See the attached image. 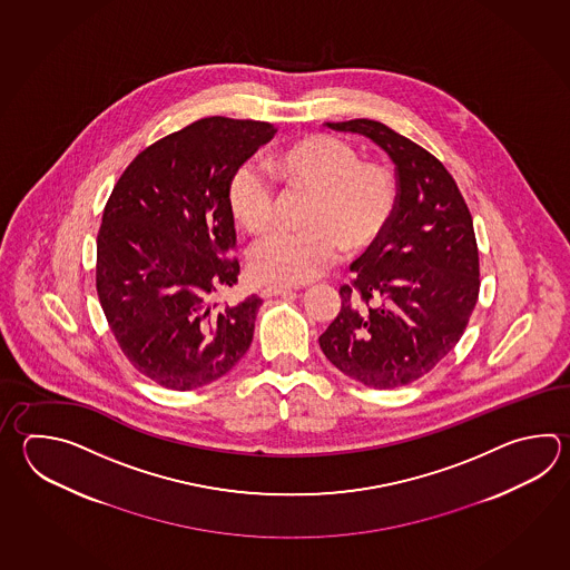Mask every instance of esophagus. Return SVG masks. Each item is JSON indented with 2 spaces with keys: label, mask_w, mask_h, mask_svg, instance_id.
I'll list each match as a JSON object with an SVG mask.
<instances>
[{
  "label": "esophagus",
  "mask_w": 570,
  "mask_h": 570,
  "mask_svg": "<svg viewBox=\"0 0 570 570\" xmlns=\"http://www.w3.org/2000/svg\"><path fill=\"white\" fill-rule=\"evenodd\" d=\"M292 292V286H266V288H262V298H272V296H282V294H288Z\"/></svg>",
  "instance_id": "1"
}]
</instances>
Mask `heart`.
I'll list each match as a JSON object with an SVG mask.
<instances>
[{
	"label": "heart",
	"mask_w": 570,
	"mask_h": 570,
	"mask_svg": "<svg viewBox=\"0 0 570 570\" xmlns=\"http://www.w3.org/2000/svg\"><path fill=\"white\" fill-rule=\"evenodd\" d=\"M269 170L288 197L308 195L303 232L276 233L249 254V272L266 284H304L337 264L345 247L375 244L392 222L397 203L394 176L384 166L360 163L348 141L314 134L272 154ZM227 200L233 217L254 235L272 232L278 198L254 163L235 168Z\"/></svg>",
	"instance_id": "1"
}]
</instances>
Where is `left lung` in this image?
I'll return each instance as SVG.
<instances>
[{"label":"left lung","instance_id":"8db88e82","mask_svg":"<svg viewBox=\"0 0 570 570\" xmlns=\"http://www.w3.org/2000/svg\"><path fill=\"white\" fill-rule=\"evenodd\" d=\"M380 146L395 166L397 203L384 235L351 264L341 311L318 337L338 372L392 390L453 351L479 296L473 219L453 176L430 151L373 119L326 124Z\"/></svg>","mask_w":570,"mask_h":570}]
</instances>
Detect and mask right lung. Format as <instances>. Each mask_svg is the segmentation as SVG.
<instances>
[{
  "instance_id": "1",
  "label": "right lung",
  "mask_w": 570,
  "mask_h": 570,
  "mask_svg": "<svg viewBox=\"0 0 570 570\" xmlns=\"http://www.w3.org/2000/svg\"><path fill=\"white\" fill-rule=\"evenodd\" d=\"M252 119L205 117L129 164L97 235V294L124 355L151 382L197 390L232 372L252 345L262 298L219 306L237 284L227 186L274 136Z\"/></svg>"
}]
</instances>
